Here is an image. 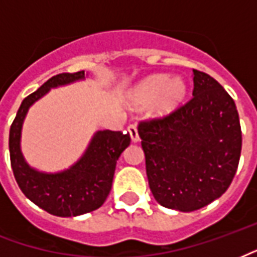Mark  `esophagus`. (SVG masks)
Here are the masks:
<instances>
[{"mask_svg":"<svg viewBox=\"0 0 257 257\" xmlns=\"http://www.w3.org/2000/svg\"><path fill=\"white\" fill-rule=\"evenodd\" d=\"M128 132H129V135H131V139H132V142H134V143H138L139 140H140V138H139L138 128H136V125H129Z\"/></svg>","mask_w":257,"mask_h":257,"instance_id":"obj_1","label":"esophagus"}]
</instances>
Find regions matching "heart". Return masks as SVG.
<instances>
[{
	"label": "heart",
	"instance_id": "1",
	"mask_svg": "<svg viewBox=\"0 0 257 257\" xmlns=\"http://www.w3.org/2000/svg\"><path fill=\"white\" fill-rule=\"evenodd\" d=\"M188 85L181 76L157 73L140 81L128 95V103L135 109H142L151 103L155 117H166L176 111L187 96Z\"/></svg>",
	"mask_w": 257,
	"mask_h": 257
}]
</instances>
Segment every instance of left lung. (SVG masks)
Here are the masks:
<instances>
[{"label":"left lung","instance_id":"left-lung-1","mask_svg":"<svg viewBox=\"0 0 257 257\" xmlns=\"http://www.w3.org/2000/svg\"><path fill=\"white\" fill-rule=\"evenodd\" d=\"M193 98L162 119L139 123L150 189L161 206L189 212L220 197L240 162V118L225 88L193 69Z\"/></svg>","mask_w":257,"mask_h":257}]
</instances>
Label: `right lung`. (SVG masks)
Segmentation results:
<instances>
[{"mask_svg":"<svg viewBox=\"0 0 257 257\" xmlns=\"http://www.w3.org/2000/svg\"><path fill=\"white\" fill-rule=\"evenodd\" d=\"M84 79V70L53 76L23 100L9 131L11 165L19 187L32 203L57 216L83 215L99 208L111 189L115 163L131 144L129 134L106 129L95 132L83 155L65 170L41 172L26 161L22 153V131L30 107L51 88Z\"/></svg>","mask_w":257,"mask_h":257,"instance_id":"add662e5","label":"right lung"}]
</instances>
